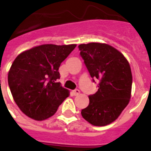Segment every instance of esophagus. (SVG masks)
Returning a JSON list of instances; mask_svg holds the SVG:
<instances>
[{"instance_id": "esophagus-1", "label": "esophagus", "mask_w": 151, "mask_h": 151, "mask_svg": "<svg viewBox=\"0 0 151 151\" xmlns=\"http://www.w3.org/2000/svg\"><path fill=\"white\" fill-rule=\"evenodd\" d=\"M72 94L73 96H78V94H80V90L79 89H75V90L72 91Z\"/></svg>"}]
</instances>
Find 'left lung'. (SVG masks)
Segmentation results:
<instances>
[{"label": "left lung", "mask_w": 151, "mask_h": 151, "mask_svg": "<svg viewBox=\"0 0 151 151\" xmlns=\"http://www.w3.org/2000/svg\"><path fill=\"white\" fill-rule=\"evenodd\" d=\"M91 78L100 80L98 90L88 96L81 116L94 126H105L119 117L131 98L132 74L124 55L110 45L89 42L78 46Z\"/></svg>", "instance_id": "left-lung-1"}]
</instances>
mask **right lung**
I'll use <instances>...</instances> for the list:
<instances>
[{"instance_id":"1","label":"right lung","mask_w":151,"mask_h":151,"mask_svg":"<svg viewBox=\"0 0 151 151\" xmlns=\"http://www.w3.org/2000/svg\"><path fill=\"white\" fill-rule=\"evenodd\" d=\"M76 44H43L19 54L12 63L8 82L22 112L35 120H44L57 111L69 90L62 87L58 69Z\"/></svg>"}]
</instances>
